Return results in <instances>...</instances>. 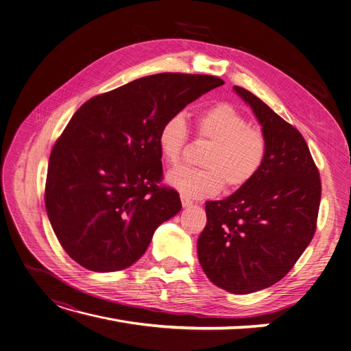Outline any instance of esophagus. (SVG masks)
<instances>
[{"instance_id": "obj_1", "label": "esophagus", "mask_w": 351, "mask_h": 351, "mask_svg": "<svg viewBox=\"0 0 351 351\" xmlns=\"http://www.w3.org/2000/svg\"><path fill=\"white\" fill-rule=\"evenodd\" d=\"M180 201H182V206H184V208L192 206V204H193L191 197H188V196H185V195H180Z\"/></svg>"}]
</instances>
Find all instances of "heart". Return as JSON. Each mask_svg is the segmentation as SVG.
Wrapping results in <instances>:
<instances>
[{"instance_id": "heart-1", "label": "heart", "mask_w": 351, "mask_h": 351, "mask_svg": "<svg viewBox=\"0 0 351 351\" xmlns=\"http://www.w3.org/2000/svg\"><path fill=\"white\" fill-rule=\"evenodd\" d=\"M197 138L212 143L204 156V169L179 167L167 182L182 195L206 197L226 189H241L260 173L268 143L263 130L250 126L247 117L230 103H217L196 117ZM189 141L185 119L175 114L162 125L158 147L163 160L176 166Z\"/></svg>"}]
</instances>
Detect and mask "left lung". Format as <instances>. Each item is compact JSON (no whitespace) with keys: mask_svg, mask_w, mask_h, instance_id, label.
Segmentation results:
<instances>
[{"mask_svg":"<svg viewBox=\"0 0 351 351\" xmlns=\"http://www.w3.org/2000/svg\"><path fill=\"white\" fill-rule=\"evenodd\" d=\"M267 138V158L248 185L206 202L197 258L208 278L250 294L284 278L311 242L322 179L302 134L251 91L234 86Z\"/></svg>","mask_w":351,"mask_h":351,"instance_id":"1","label":"left lung"}]
</instances>
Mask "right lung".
<instances>
[{
    "label": "right lung",
    "mask_w": 351,
    "mask_h": 351,
    "mask_svg": "<svg viewBox=\"0 0 351 351\" xmlns=\"http://www.w3.org/2000/svg\"><path fill=\"white\" fill-rule=\"evenodd\" d=\"M215 75L160 73L91 97L53 146L45 209L70 258L96 272L130 267L156 228L180 210L163 179L158 134L185 106L219 87Z\"/></svg>",
    "instance_id": "obj_1"
}]
</instances>
